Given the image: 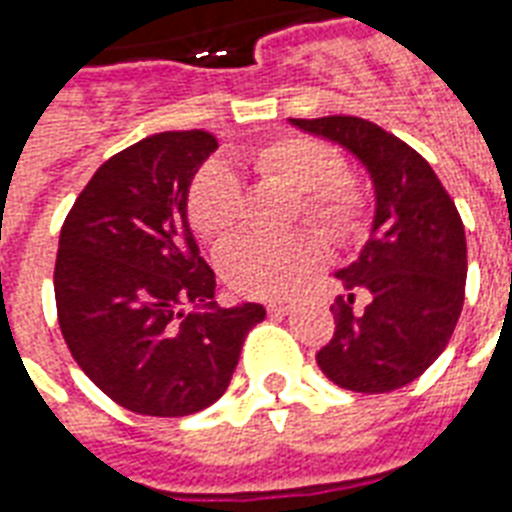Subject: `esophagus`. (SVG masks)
I'll list each match as a JSON object with an SVG mask.
<instances>
[{
    "label": "esophagus",
    "instance_id": "1",
    "mask_svg": "<svg viewBox=\"0 0 512 512\" xmlns=\"http://www.w3.org/2000/svg\"><path fill=\"white\" fill-rule=\"evenodd\" d=\"M265 308H268L271 316H287V313L292 311V303H289V300H271Z\"/></svg>",
    "mask_w": 512,
    "mask_h": 512
}]
</instances>
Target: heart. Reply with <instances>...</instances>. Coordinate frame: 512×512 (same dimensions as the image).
<instances>
[{"label":"heart","mask_w":512,"mask_h":512,"mask_svg":"<svg viewBox=\"0 0 512 512\" xmlns=\"http://www.w3.org/2000/svg\"><path fill=\"white\" fill-rule=\"evenodd\" d=\"M247 164L257 175L273 177L303 193V212L335 241L356 239L364 231V199L340 177V156L327 143L284 135L252 148ZM188 215L196 233L207 241L223 239L239 223L241 188L225 164L209 162L196 175L188 196ZM319 260L321 244L308 231L281 239L236 236L217 252V271L239 295L276 297L295 287Z\"/></svg>","instance_id":"b5f03b06"}]
</instances>
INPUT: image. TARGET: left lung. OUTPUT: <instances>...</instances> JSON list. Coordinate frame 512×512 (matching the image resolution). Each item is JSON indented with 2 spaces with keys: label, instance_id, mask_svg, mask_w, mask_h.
I'll use <instances>...</instances> for the list:
<instances>
[{
  "label": "left lung",
  "instance_id": "obj_1",
  "mask_svg": "<svg viewBox=\"0 0 512 512\" xmlns=\"http://www.w3.org/2000/svg\"><path fill=\"white\" fill-rule=\"evenodd\" d=\"M289 124L345 148L374 191L369 239L335 273L348 295L332 305L335 337L316 361L345 390L404 388L444 353L462 313L468 244L460 212L433 167L377 124L358 116ZM356 294L367 300L364 312L352 308Z\"/></svg>",
  "mask_w": 512,
  "mask_h": 512
}]
</instances>
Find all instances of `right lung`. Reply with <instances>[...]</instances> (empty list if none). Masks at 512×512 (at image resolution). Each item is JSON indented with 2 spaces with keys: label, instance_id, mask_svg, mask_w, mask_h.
<instances>
[{
  "label": "right lung",
  "instance_id": "right-lung-1",
  "mask_svg": "<svg viewBox=\"0 0 512 512\" xmlns=\"http://www.w3.org/2000/svg\"><path fill=\"white\" fill-rule=\"evenodd\" d=\"M215 148L204 130L124 148L84 185L60 231V332L82 372L130 412L185 417L215 404L265 319L260 303L217 308L215 273L188 223L193 177Z\"/></svg>",
  "mask_w": 512,
  "mask_h": 512
}]
</instances>
